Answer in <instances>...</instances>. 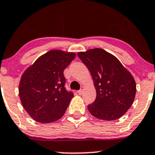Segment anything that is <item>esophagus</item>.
Returning a JSON list of instances; mask_svg holds the SVG:
<instances>
[{"label": "esophagus", "instance_id": "34e87169", "mask_svg": "<svg viewBox=\"0 0 155 155\" xmlns=\"http://www.w3.org/2000/svg\"><path fill=\"white\" fill-rule=\"evenodd\" d=\"M83 90H84V87H81V90L78 91V93H79V95H81V94L83 93Z\"/></svg>", "mask_w": 155, "mask_h": 155}]
</instances>
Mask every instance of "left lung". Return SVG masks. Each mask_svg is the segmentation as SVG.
<instances>
[{
  "mask_svg": "<svg viewBox=\"0 0 155 155\" xmlns=\"http://www.w3.org/2000/svg\"><path fill=\"white\" fill-rule=\"evenodd\" d=\"M77 54L90 71L96 90L95 101L87 106L90 114L107 121L123 116L136 93V84L130 72L114 55L101 48Z\"/></svg>",
  "mask_w": 155,
  "mask_h": 155,
  "instance_id": "8db88e82",
  "label": "left lung"
}]
</instances>
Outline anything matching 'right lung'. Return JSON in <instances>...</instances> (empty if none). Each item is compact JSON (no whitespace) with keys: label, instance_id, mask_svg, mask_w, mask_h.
Segmentation results:
<instances>
[{"label":"right lung","instance_id":"right-lung-1","mask_svg":"<svg viewBox=\"0 0 155 155\" xmlns=\"http://www.w3.org/2000/svg\"><path fill=\"white\" fill-rule=\"evenodd\" d=\"M75 58L74 52L53 49L39 57L23 73L19 98L33 120L48 124L63 116L74 97L64 87L63 71Z\"/></svg>","mask_w":155,"mask_h":155}]
</instances>
